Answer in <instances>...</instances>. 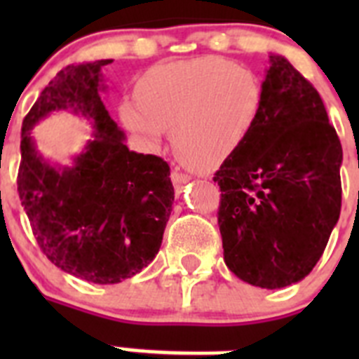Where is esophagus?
<instances>
[{
	"mask_svg": "<svg viewBox=\"0 0 359 359\" xmlns=\"http://www.w3.org/2000/svg\"><path fill=\"white\" fill-rule=\"evenodd\" d=\"M190 182L189 174H183L180 170H174L172 172V183H174V190H176V194H182L183 187Z\"/></svg>",
	"mask_w": 359,
	"mask_h": 359,
	"instance_id": "obj_1",
	"label": "esophagus"
}]
</instances>
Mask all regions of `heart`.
I'll return each mask as SVG.
<instances>
[{
	"label": "heart",
	"mask_w": 359,
	"mask_h": 359,
	"mask_svg": "<svg viewBox=\"0 0 359 359\" xmlns=\"http://www.w3.org/2000/svg\"><path fill=\"white\" fill-rule=\"evenodd\" d=\"M136 97L120 104L123 126L151 147L172 128L176 151L198 169H215L243 145L262 104L255 75L221 57L154 66Z\"/></svg>",
	"instance_id": "obj_1"
}]
</instances>
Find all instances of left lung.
<instances>
[{
	"label": "left lung",
	"mask_w": 359,
	"mask_h": 359,
	"mask_svg": "<svg viewBox=\"0 0 359 359\" xmlns=\"http://www.w3.org/2000/svg\"><path fill=\"white\" fill-rule=\"evenodd\" d=\"M261 113L215 172L224 262L252 286L280 290L311 273L341 208L340 138L318 91L269 53Z\"/></svg>",
	"instance_id": "1"
}]
</instances>
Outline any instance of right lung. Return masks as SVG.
Returning <instances> with one entry per match:
<instances>
[{"mask_svg":"<svg viewBox=\"0 0 359 359\" xmlns=\"http://www.w3.org/2000/svg\"><path fill=\"white\" fill-rule=\"evenodd\" d=\"M111 59L66 66L41 91L21 128L18 192L39 248L66 273L118 284L160 252L172 212L167 161L129 151L100 91ZM69 109L92 123L94 138L68 168L46 162L31 138L52 110Z\"/></svg>","mask_w":359,"mask_h":359,"instance_id":"1","label":"right lung"}]
</instances>
